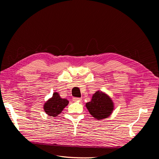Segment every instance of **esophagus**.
<instances>
[{
  "label": "esophagus",
  "mask_w": 159,
  "mask_h": 159,
  "mask_svg": "<svg viewBox=\"0 0 159 159\" xmlns=\"http://www.w3.org/2000/svg\"><path fill=\"white\" fill-rule=\"evenodd\" d=\"M73 100L74 101V102H80V101H81V98H73Z\"/></svg>",
  "instance_id": "esophagus-1"
}]
</instances>
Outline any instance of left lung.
Returning a JSON list of instances; mask_svg holds the SVG:
<instances>
[{
    "label": "left lung",
    "mask_w": 159,
    "mask_h": 159,
    "mask_svg": "<svg viewBox=\"0 0 159 159\" xmlns=\"http://www.w3.org/2000/svg\"><path fill=\"white\" fill-rule=\"evenodd\" d=\"M89 113L98 120L108 117L113 110V103L109 96L102 91H96L91 102L86 103Z\"/></svg>",
    "instance_id": "1"
}]
</instances>
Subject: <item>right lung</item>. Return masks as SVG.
<instances>
[{
	"label": "right lung",
	"instance_id": "right-lung-1",
	"mask_svg": "<svg viewBox=\"0 0 159 159\" xmlns=\"http://www.w3.org/2000/svg\"><path fill=\"white\" fill-rule=\"evenodd\" d=\"M69 102L66 99H62L57 92L54 93L52 98L48 100L44 105L46 114L52 117H56L65 108Z\"/></svg>",
	"mask_w": 159,
	"mask_h": 159
}]
</instances>
